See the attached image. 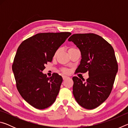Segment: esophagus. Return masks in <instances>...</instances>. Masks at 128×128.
Returning a JSON list of instances; mask_svg holds the SVG:
<instances>
[{"mask_svg":"<svg viewBox=\"0 0 128 128\" xmlns=\"http://www.w3.org/2000/svg\"><path fill=\"white\" fill-rule=\"evenodd\" d=\"M62 79H63L64 80H66V79L67 78H68V77H67V76H62Z\"/></svg>","mask_w":128,"mask_h":128,"instance_id":"1","label":"esophagus"}]
</instances>
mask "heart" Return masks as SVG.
I'll list each match as a JSON object with an SVG mask.
<instances>
[{
    "label": "heart",
    "mask_w": 128,
    "mask_h": 128,
    "mask_svg": "<svg viewBox=\"0 0 128 128\" xmlns=\"http://www.w3.org/2000/svg\"><path fill=\"white\" fill-rule=\"evenodd\" d=\"M75 50H77V48H75V47H70V48L68 49V52ZM59 49L55 51V52L54 55V58H55L56 56L58 55V53H59ZM60 72H62V73H64V74H68V73H69V69H67V68H62L60 69Z\"/></svg>",
    "instance_id": "heart-1"
}]
</instances>
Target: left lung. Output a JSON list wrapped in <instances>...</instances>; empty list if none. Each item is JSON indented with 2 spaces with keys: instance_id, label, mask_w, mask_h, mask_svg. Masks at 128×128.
I'll return each instance as SVG.
<instances>
[{
  "instance_id": "left-lung-1",
  "label": "left lung",
  "mask_w": 128,
  "mask_h": 128,
  "mask_svg": "<svg viewBox=\"0 0 128 128\" xmlns=\"http://www.w3.org/2000/svg\"><path fill=\"white\" fill-rule=\"evenodd\" d=\"M68 40L81 51L82 59L76 73L88 72L89 76L86 81L72 78L73 95L82 107L94 109L108 98L113 88L118 70L114 50L104 39L94 33L74 34Z\"/></svg>"
}]
</instances>
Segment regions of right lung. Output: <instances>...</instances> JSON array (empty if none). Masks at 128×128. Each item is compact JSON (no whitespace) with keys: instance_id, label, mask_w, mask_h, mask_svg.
Returning a JSON list of instances; mask_svg holds the SVG:
<instances>
[{"instance_id":"1","label":"right lung","mask_w":128,"mask_h":128,"mask_svg":"<svg viewBox=\"0 0 128 128\" xmlns=\"http://www.w3.org/2000/svg\"><path fill=\"white\" fill-rule=\"evenodd\" d=\"M70 35V32L38 33L24 40L17 49L12 64L17 89L36 109L50 107L59 94L62 76L54 73L47 77L42 72Z\"/></svg>"}]
</instances>
